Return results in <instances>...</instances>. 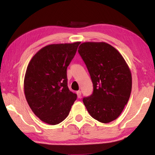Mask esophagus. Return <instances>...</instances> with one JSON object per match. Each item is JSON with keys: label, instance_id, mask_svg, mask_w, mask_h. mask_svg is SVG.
Masks as SVG:
<instances>
[{"label": "esophagus", "instance_id": "34e87169", "mask_svg": "<svg viewBox=\"0 0 155 155\" xmlns=\"http://www.w3.org/2000/svg\"><path fill=\"white\" fill-rule=\"evenodd\" d=\"M77 94L78 98H81V91L80 90L77 91Z\"/></svg>", "mask_w": 155, "mask_h": 155}]
</instances>
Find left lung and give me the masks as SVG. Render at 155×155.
Returning <instances> with one entry per match:
<instances>
[{
    "label": "left lung",
    "instance_id": "1",
    "mask_svg": "<svg viewBox=\"0 0 155 155\" xmlns=\"http://www.w3.org/2000/svg\"><path fill=\"white\" fill-rule=\"evenodd\" d=\"M78 51L94 87L92 94L83 99L86 109L99 122L114 121L130 98L132 77L129 68L122 54L105 42H84Z\"/></svg>",
    "mask_w": 155,
    "mask_h": 155
}]
</instances>
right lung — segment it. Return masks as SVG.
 <instances>
[{"mask_svg": "<svg viewBox=\"0 0 155 155\" xmlns=\"http://www.w3.org/2000/svg\"><path fill=\"white\" fill-rule=\"evenodd\" d=\"M80 44L46 46L28 65L24 81L26 99L36 116L47 124L64 121L77 100V94L68 87L67 68Z\"/></svg>", "mask_w": 155, "mask_h": 155, "instance_id": "1", "label": "right lung"}]
</instances>
